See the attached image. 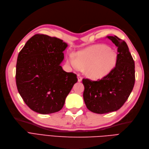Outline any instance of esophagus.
<instances>
[{"mask_svg":"<svg viewBox=\"0 0 149 149\" xmlns=\"http://www.w3.org/2000/svg\"><path fill=\"white\" fill-rule=\"evenodd\" d=\"M78 82H81L82 81V77H81V76L80 74H78Z\"/></svg>","mask_w":149,"mask_h":149,"instance_id":"1","label":"esophagus"}]
</instances>
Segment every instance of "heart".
<instances>
[{"label": "heart", "mask_w": 149, "mask_h": 149, "mask_svg": "<svg viewBox=\"0 0 149 149\" xmlns=\"http://www.w3.org/2000/svg\"><path fill=\"white\" fill-rule=\"evenodd\" d=\"M118 54L103 45H96L78 53L77 59L70 55L68 63L74 70L86 69L92 79H100L107 75L115 66Z\"/></svg>", "instance_id": "b5f03b06"}]
</instances>
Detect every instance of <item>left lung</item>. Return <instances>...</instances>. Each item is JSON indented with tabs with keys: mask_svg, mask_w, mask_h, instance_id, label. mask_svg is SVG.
I'll list each match as a JSON object with an SVG mask.
<instances>
[{
	"mask_svg": "<svg viewBox=\"0 0 149 149\" xmlns=\"http://www.w3.org/2000/svg\"><path fill=\"white\" fill-rule=\"evenodd\" d=\"M118 47L116 66L101 79H83V98L88 109L94 113L118 111L131 93L135 83V64L127 43L117 36H107Z\"/></svg>",
	"mask_w": 149,
	"mask_h": 149,
	"instance_id": "left-lung-1",
	"label": "left lung"
}]
</instances>
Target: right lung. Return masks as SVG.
Listing matches in <instances>:
<instances>
[{"mask_svg":"<svg viewBox=\"0 0 149 149\" xmlns=\"http://www.w3.org/2000/svg\"><path fill=\"white\" fill-rule=\"evenodd\" d=\"M68 45L43 34L30 38L18 55L16 84L30 109L48 114L60 111L65 99L78 81L77 76L60 66Z\"/></svg>","mask_w":149,"mask_h":149,"instance_id":"right-lung-1","label":"right lung"}]
</instances>
